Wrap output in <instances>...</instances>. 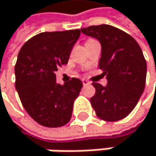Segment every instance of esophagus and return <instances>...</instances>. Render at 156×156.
<instances>
[{"instance_id":"34e87169","label":"esophagus","mask_w":156,"mask_h":156,"mask_svg":"<svg viewBox=\"0 0 156 156\" xmlns=\"http://www.w3.org/2000/svg\"><path fill=\"white\" fill-rule=\"evenodd\" d=\"M81 81H82L83 85H88V84H90V81H89V80H85V79H83Z\"/></svg>"}]
</instances>
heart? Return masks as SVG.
I'll list each match as a JSON object with an SVG mask.
<instances>
[{
    "label": "heart",
    "instance_id": "1",
    "mask_svg": "<svg viewBox=\"0 0 156 156\" xmlns=\"http://www.w3.org/2000/svg\"><path fill=\"white\" fill-rule=\"evenodd\" d=\"M92 40H94V39H89V40H88L87 42H89V41H92Z\"/></svg>",
    "mask_w": 156,
    "mask_h": 156
}]
</instances>
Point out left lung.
<instances>
[{"instance_id": "left-lung-1", "label": "left lung", "mask_w": 156, "mask_h": 156, "mask_svg": "<svg viewBox=\"0 0 156 156\" xmlns=\"http://www.w3.org/2000/svg\"><path fill=\"white\" fill-rule=\"evenodd\" d=\"M80 31L101 43L99 68L108 80L106 87L93 82L92 107L101 120H122L134 109L145 88L147 64L142 50L130 34L111 25L89 26Z\"/></svg>"}]
</instances>
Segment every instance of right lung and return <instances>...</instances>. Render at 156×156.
<instances>
[{
    "label": "right lung",
    "mask_w": 156,
    "mask_h": 156,
    "mask_svg": "<svg viewBox=\"0 0 156 156\" xmlns=\"http://www.w3.org/2000/svg\"><path fill=\"white\" fill-rule=\"evenodd\" d=\"M80 30L41 33L20 48L15 65V86L21 104L36 122L60 127L72 116L73 104L82 88L80 80L56 83L55 72L66 64Z\"/></svg>",
    "instance_id": "right-lung-1"
}]
</instances>
